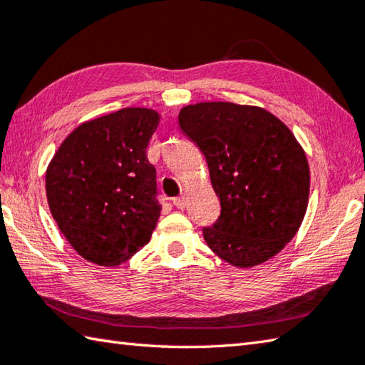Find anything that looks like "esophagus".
I'll return each instance as SVG.
<instances>
[{"instance_id": "1", "label": "esophagus", "mask_w": 365, "mask_h": 365, "mask_svg": "<svg viewBox=\"0 0 365 365\" xmlns=\"http://www.w3.org/2000/svg\"><path fill=\"white\" fill-rule=\"evenodd\" d=\"M173 202L175 207H178V209H183L185 205H187V197L185 196H178V197H174Z\"/></svg>"}]
</instances>
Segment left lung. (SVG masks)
<instances>
[{"instance_id":"1","label":"left lung","mask_w":365,"mask_h":365,"mask_svg":"<svg viewBox=\"0 0 365 365\" xmlns=\"http://www.w3.org/2000/svg\"><path fill=\"white\" fill-rule=\"evenodd\" d=\"M178 125L204 153L220 199L218 220L202 230L212 252L242 269L282 252L302 223L310 191L294 134L261 107L234 103L187 106Z\"/></svg>"}]
</instances>
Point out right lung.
<instances>
[{
  "label": "right lung",
  "instance_id": "right-lung-1",
  "mask_svg": "<svg viewBox=\"0 0 365 365\" xmlns=\"http://www.w3.org/2000/svg\"><path fill=\"white\" fill-rule=\"evenodd\" d=\"M158 123L155 110L126 107L76 128L50 161V212L87 261L118 266L152 237L161 204L147 145Z\"/></svg>",
  "mask_w": 365,
  "mask_h": 365
}]
</instances>
